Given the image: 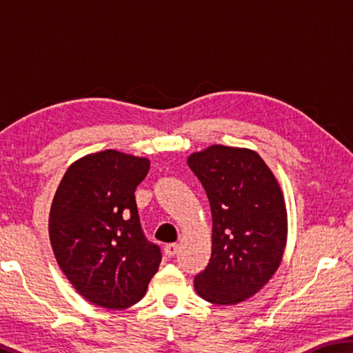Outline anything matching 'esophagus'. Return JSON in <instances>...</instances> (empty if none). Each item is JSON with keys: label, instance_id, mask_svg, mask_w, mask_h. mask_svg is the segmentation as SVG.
<instances>
[{"label": "esophagus", "instance_id": "34e87169", "mask_svg": "<svg viewBox=\"0 0 353 353\" xmlns=\"http://www.w3.org/2000/svg\"><path fill=\"white\" fill-rule=\"evenodd\" d=\"M177 250H179V246L176 243H170V244H166V246H165V254L168 256L176 255Z\"/></svg>", "mask_w": 353, "mask_h": 353}]
</instances>
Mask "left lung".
I'll use <instances>...</instances> for the list:
<instances>
[{
  "label": "left lung",
  "instance_id": "left-lung-1",
  "mask_svg": "<svg viewBox=\"0 0 353 353\" xmlns=\"http://www.w3.org/2000/svg\"><path fill=\"white\" fill-rule=\"evenodd\" d=\"M210 201L212 256L194 277L196 292L216 305L246 301L282 261L286 208L282 190L259 154L214 145L188 157Z\"/></svg>",
  "mask_w": 353,
  "mask_h": 353
}]
</instances>
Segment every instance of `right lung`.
<instances>
[{
  "mask_svg": "<svg viewBox=\"0 0 353 353\" xmlns=\"http://www.w3.org/2000/svg\"><path fill=\"white\" fill-rule=\"evenodd\" d=\"M148 171V159L113 149L85 155L65 172L52 199L57 263L94 305H134L162 261V250L143 234L134 194Z\"/></svg>",
  "mask_w": 353,
  "mask_h": 353,
  "instance_id": "obj_1",
  "label": "right lung"
}]
</instances>
